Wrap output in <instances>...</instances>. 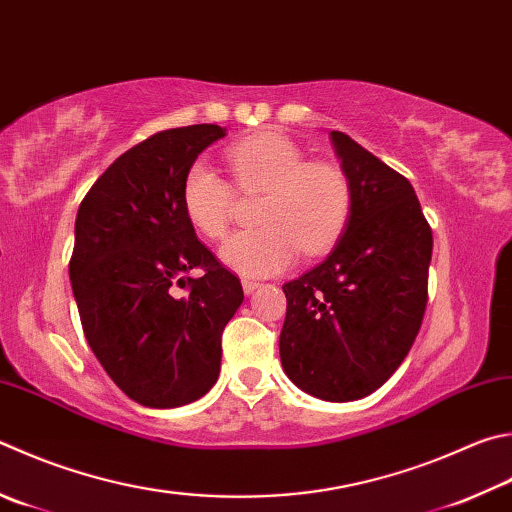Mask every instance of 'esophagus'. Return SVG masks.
I'll return each instance as SVG.
<instances>
[{
    "mask_svg": "<svg viewBox=\"0 0 512 512\" xmlns=\"http://www.w3.org/2000/svg\"><path fill=\"white\" fill-rule=\"evenodd\" d=\"M241 286H244V293L250 295V293L255 291V288H259V282L257 280H248V277H244V280H241Z\"/></svg>",
    "mask_w": 512,
    "mask_h": 512,
    "instance_id": "obj_1",
    "label": "esophagus"
}]
</instances>
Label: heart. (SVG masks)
Returning a JSON list of instances; mask_svg holds the SVG:
<instances>
[{"mask_svg": "<svg viewBox=\"0 0 512 512\" xmlns=\"http://www.w3.org/2000/svg\"><path fill=\"white\" fill-rule=\"evenodd\" d=\"M241 194L264 192L257 206L259 228L232 235L221 259L241 275H277L293 266L297 253L327 255L349 226L353 190L336 163L309 161L284 134H257L226 154ZM181 206L203 237L221 239L230 228L237 192L215 167L197 161L181 185Z\"/></svg>", "mask_w": 512, "mask_h": 512, "instance_id": "1", "label": "heart"}]
</instances>
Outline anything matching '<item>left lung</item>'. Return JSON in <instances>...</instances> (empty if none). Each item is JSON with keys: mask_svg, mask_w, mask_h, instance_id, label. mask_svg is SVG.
<instances>
[{"mask_svg": "<svg viewBox=\"0 0 512 512\" xmlns=\"http://www.w3.org/2000/svg\"><path fill=\"white\" fill-rule=\"evenodd\" d=\"M331 143L353 190L345 235L313 271L284 284L280 358L315 398L358 401L401 367L427 304L432 228L412 183L342 132Z\"/></svg>", "mask_w": 512, "mask_h": 512, "instance_id": "left-lung-1", "label": "left lung"}]
</instances>
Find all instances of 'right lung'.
I'll use <instances>...</instances> for the list:
<instances>
[{"label": "right lung", "mask_w": 512, "mask_h": 512, "mask_svg": "<svg viewBox=\"0 0 512 512\" xmlns=\"http://www.w3.org/2000/svg\"><path fill=\"white\" fill-rule=\"evenodd\" d=\"M224 136L219 125H190L145 138L78 208L69 275L82 331L109 378L154 410L210 392L221 333L244 302L237 275L201 244L181 206L188 167Z\"/></svg>", "instance_id": "add662e5"}]
</instances>
